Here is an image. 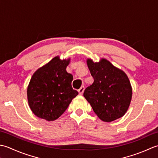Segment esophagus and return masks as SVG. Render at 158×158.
<instances>
[{"instance_id":"esophagus-1","label":"esophagus","mask_w":158,"mask_h":158,"mask_svg":"<svg viewBox=\"0 0 158 158\" xmlns=\"http://www.w3.org/2000/svg\"><path fill=\"white\" fill-rule=\"evenodd\" d=\"M84 91H85V86H81L80 89L78 90V93L80 95H82L84 93Z\"/></svg>"}]
</instances>
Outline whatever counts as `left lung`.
<instances>
[{"mask_svg":"<svg viewBox=\"0 0 158 158\" xmlns=\"http://www.w3.org/2000/svg\"><path fill=\"white\" fill-rule=\"evenodd\" d=\"M86 64L94 82L83 95L93 111L105 122L123 117L132 97V88L126 73L104 58L99 62L87 59Z\"/></svg>","mask_w":158,"mask_h":158,"instance_id":"obj_1","label":"left lung"}]
</instances>
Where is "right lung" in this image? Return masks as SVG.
<instances>
[{
  "label": "right lung",
  "mask_w": 158,
  "mask_h": 158,
  "mask_svg": "<svg viewBox=\"0 0 158 158\" xmlns=\"http://www.w3.org/2000/svg\"><path fill=\"white\" fill-rule=\"evenodd\" d=\"M70 58L56 56L35 71L27 87V99L32 112L48 121L57 119L78 93L72 86L73 76L67 72Z\"/></svg>",
  "instance_id": "right-lung-1"
}]
</instances>
